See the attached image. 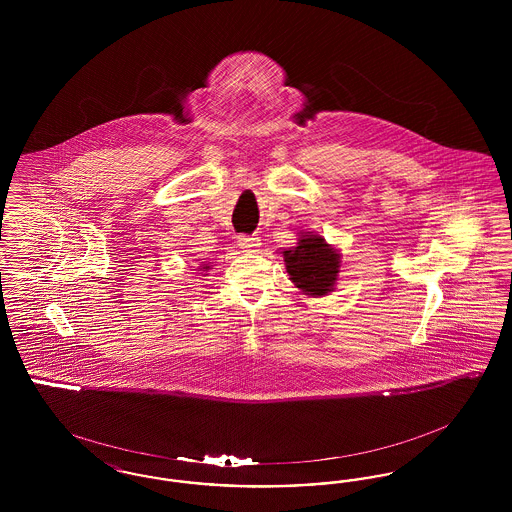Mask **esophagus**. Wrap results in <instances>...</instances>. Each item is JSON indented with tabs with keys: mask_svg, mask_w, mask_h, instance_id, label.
Segmentation results:
<instances>
[{
	"mask_svg": "<svg viewBox=\"0 0 512 512\" xmlns=\"http://www.w3.org/2000/svg\"><path fill=\"white\" fill-rule=\"evenodd\" d=\"M238 245L244 251H257L261 247V240L255 236H238Z\"/></svg>",
	"mask_w": 512,
	"mask_h": 512,
	"instance_id": "obj_1",
	"label": "esophagus"
}]
</instances>
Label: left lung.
Segmentation results:
<instances>
[{"instance_id": "8db88e82", "label": "left lung", "mask_w": 512, "mask_h": 512, "mask_svg": "<svg viewBox=\"0 0 512 512\" xmlns=\"http://www.w3.org/2000/svg\"><path fill=\"white\" fill-rule=\"evenodd\" d=\"M297 244L284 249V265L293 286L309 297H324L336 290L341 253L320 234L299 232Z\"/></svg>"}]
</instances>
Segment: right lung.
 I'll return each instance as SVG.
<instances>
[{
    "instance_id": "right-lung-1",
    "label": "right lung",
    "mask_w": 512,
    "mask_h": 512,
    "mask_svg": "<svg viewBox=\"0 0 512 512\" xmlns=\"http://www.w3.org/2000/svg\"><path fill=\"white\" fill-rule=\"evenodd\" d=\"M199 270H203V272H207V270H209V267H207V265H201V267H199Z\"/></svg>"
}]
</instances>
